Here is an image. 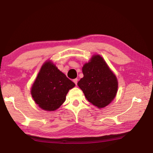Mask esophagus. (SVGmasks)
I'll return each mask as SVG.
<instances>
[{
    "instance_id": "obj_1",
    "label": "esophagus",
    "mask_w": 153,
    "mask_h": 153,
    "mask_svg": "<svg viewBox=\"0 0 153 153\" xmlns=\"http://www.w3.org/2000/svg\"><path fill=\"white\" fill-rule=\"evenodd\" d=\"M73 81H74V82L75 83V84H76V86H77V81H78V79H77V78H76V79H74L73 80Z\"/></svg>"
}]
</instances>
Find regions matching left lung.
<instances>
[{
    "label": "left lung",
    "instance_id": "8db88e82",
    "mask_svg": "<svg viewBox=\"0 0 153 153\" xmlns=\"http://www.w3.org/2000/svg\"><path fill=\"white\" fill-rule=\"evenodd\" d=\"M84 77L77 82L88 101L98 108H104L113 101L117 92V77L105 59L94 55L82 67Z\"/></svg>",
    "mask_w": 153,
    "mask_h": 153
}]
</instances>
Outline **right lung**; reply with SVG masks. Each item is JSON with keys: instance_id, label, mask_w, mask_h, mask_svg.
I'll return each instance as SVG.
<instances>
[{"instance_id": "right-lung-1", "label": "right lung", "mask_w": 153, "mask_h": 153, "mask_svg": "<svg viewBox=\"0 0 153 153\" xmlns=\"http://www.w3.org/2000/svg\"><path fill=\"white\" fill-rule=\"evenodd\" d=\"M76 86L51 61L45 62L33 82L31 94L40 108L53 111L65 101L69 90Z\"/></svg>"}]
</instances>
